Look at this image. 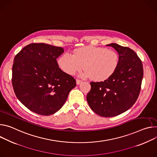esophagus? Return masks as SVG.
Wrapping results in <instances>:
<instances>
[{
	"label": "esophagus",
	"instance_id": "obj_1",
	"mask_svg": "<svg viewBox=\"0 0 157 157\" xmlns=\"http://www.w3.org/2000/svg\"><path fill=\"white\" fill-rule=\"evenodd\" d=\"M82 82V81L81 79H76V84L78 85L81 82Z\"/></svg>",
	"mask_w": 157,
	"mask_h": 157
}]
</instances>
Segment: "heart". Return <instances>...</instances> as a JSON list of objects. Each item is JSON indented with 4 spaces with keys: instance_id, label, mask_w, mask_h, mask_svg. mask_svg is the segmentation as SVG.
<instances>
[{
    "instance_id": "heart-1",
    "label": "heart",
    "mask_w": 157,
    "mask_h": 157,
    "mask_svg": "<svg viewBox=\"0 0 157 157\" xmlns=\"http://www.w3.org/2000/svg\"><path fill=\"white\" fill-rule=\"evenodd\" d=\"M63 71L73 75L84 65V76H90L96 81L107 80L115 73L119 63L118 53L105 48L86 46L74 50L73 55L63 54L58 59Z\"/></svg>"
}]
</instances>
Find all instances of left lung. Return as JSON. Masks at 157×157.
<instances>
[{
  "label": "left lung",
  "instance_id": "8db88e82",
  "mask_svg": "<svg viewBox=\"0 0 157 157\" xmlns=\"http://www.w3.org/2000/svg\"><path fill=\"white\" fill-rule=\"evenodd\" d=\"M107 46L118 52V67L107 80L90 82L91 88L86 99L90 107L97 115L112 117L130 109L137 100L144 69L141 59L133 50L115 43Z\"/></svg>",
  "mask_w": 157,
  "mask_h": 157
}]
</instances>
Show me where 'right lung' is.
I'll return each mask as SVG.
<instances>
[{"label": "right lung", "instance_id": "add662e5", "mask_svg": "<svg viewBox=\"0 0 157 157\" xmlns=\"http://www.w3.org/2000/svg\"><path fill=\"white\" fill-rule=\"evenodd\" d=\"M63 52L61 47L32 43L14 58V93L26 108L39 115L48 116L59 110L76 85V79L59 67L56 59Z\"/></svg>", "mask_w": 157, "mask_h": 157}]
</instances>
